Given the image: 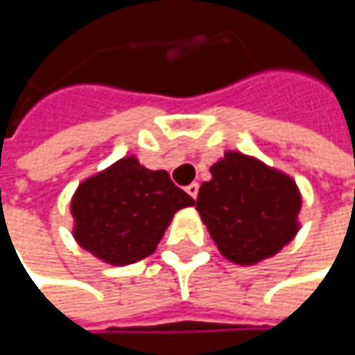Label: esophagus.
I'll return each mask as SVG.
<instances>
[{
	"instance_id": "esophagus-1",
	"label": "esophagus",
	"mask_w": 355,
	"mask_h": 355,
	"mask_svg": "<svg viewBox=\"0 0 355 355\" xmlns=\"http://www.w3.org/2000/svg\"><path fill=\"white\" fill-rule=\"evenodd\" d=\"M185 191H187V193H189L191 198L196 199V198H198V193H199V184H189L187 187H185Z\"/></svg>"
}]
</instances>
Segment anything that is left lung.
<instances>
[{
	"label": "left lung",
	"mask_w": 355,
	"mask_h": 355,
	"mask_svg": "<svg viewBox=\"0 0 355 355\" xmlns=\"http://www.w3.org/2000/svg\"><path fill=\"white\" fill-rule=\"evenodd\" d=\"M209 171L196 209L225 259L257 265L293 241L302 198L291 175L241 152H225Z\"/></svg>",
	"instance_id": "obj_1"
}]
</instances>
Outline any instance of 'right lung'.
<instances>
[{
  "instance_id": "1",
  "label": "right lung",
  "mask_w": 355,
  "mask_h": 355,
  "mask_svg": "<svg viewBox=\"0 0 355 355\" xmlns=\"http://www.w3.org/2000/svg\"><path fill=\"white\" fill-rule=\"evenodd\" d=\"M189 205L193 199L168 171L148 170L126 156L76 187L73 237L108 265H132L156 251L171 217Z\"/></svg>"
}]
</instances>
